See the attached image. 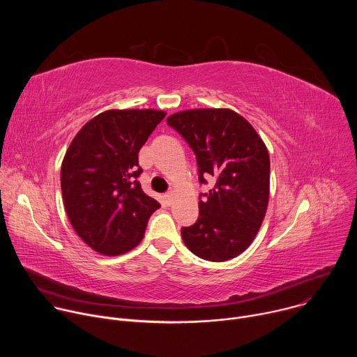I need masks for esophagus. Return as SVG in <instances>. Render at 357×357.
<instances>
[{
	"label": "esophagus",
	"instance_id": "esophagus-1",
	"mask_svg": "<svg viewBox=\"0 0 357 357\" xmlns=\"http://www.w3.org/2000/svg\"><path fill=\"white\" fill-rule=\"evenodd\" d=\"M164 200H165V203H167L168 206H171L172 202H174V195H172V193H167V195L164 196Z\"/></svg>",
	"mask_w": 357,
	"mask_h": 357
}]
</instances>
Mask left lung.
Returning <instances> with one entry per match:
<instances>
[{"instance_id": "obj_1", "label": "left lung", "mask_w": 357, "mask_h": 357, "mask_svg": "<svg viewBox=\"0 0 357 357\" xmlns=\"http://www.w3.org/2000/svg\"><path fill=\"white\" fill-rule=\"evenodd\" d=\"M195 151L199 181L215 186L199 200V219L182 229L195 256L215 263L237 257L256 238L270 197V155L261 137L230 109H190L171 114Z\"/></svg>"}]
</instances>
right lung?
<instances>
[{
	"label": "right lung",
	"instance_id": "1",
	"mask_svg": "<svg viewBox=\"0 0 357 357\" xmlns=\"http://www.w3.org/2000/svg\"><path fill=\"white\" fill-rule=\"evenodd\" d=\"M167 116L162 110H107L72 139L61 168L63 205L77 236L103 256H120L144 237L161 205L137 178L138 152Z\"/></svg>",
	"mask_w": 357,
	"mask_h": 357
}]
</instances>
